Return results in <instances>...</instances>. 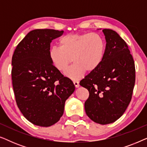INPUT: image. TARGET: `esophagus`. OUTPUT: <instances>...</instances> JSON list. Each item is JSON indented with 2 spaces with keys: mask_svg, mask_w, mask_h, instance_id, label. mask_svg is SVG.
Wrapping results in <instances>:
<instances>
[{
  "mask_svg": "<svg viewBox=\"0 0 147 147\" xmlns=\"http://www.w3.org/2000/svg\"><path fill=\"white\" fill-rule=\"evenodd\" d=\"M74 86H75L76 88H79L80 87V84H79V82L78 81H74Z\"/></svg>",
  "mask_w": 147,
  "mask_h": 147,
  "instance_id": "obj_1",
  "label": "esophagus"
}]
</instances>
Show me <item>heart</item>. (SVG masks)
<instances>
[{"mask_svg":"<svg viewBox=\"0 0 147 147\" xmlns=\"http://www.w3.org/2000/svg\"><path fill=\"white\" fill-rule=\"evenodd\" d=\"M58 44L59 48L50 49L49 59L60 71H65L73 61L74 65L65 73L71 80L80 79L86 71H94L104 58L105 43L97 33L69 34L62 37Z\"/></svg>","mask_w":147,"mask_h":147,"instance_id":"heart-1","label":"heart"}]
</instances>
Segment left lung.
Masks as SVG:
<instances>
[{
	"label": "left lung",
	"mask_w": 147,
	"mask_h": 147,
	"mask_svg": "<svg viewBox=\"0 0 147 147\" xmlns=\"http://www.w3.org/2000/svg\"><path fill=\"white\" fill-rule=\"evenodd\" d=\"M106 41L104 58L97 69L82 80L89 91L84 104L88 117L108 124L121 117L129 105L135 83V66L127 44L116 31L102 30Z\"/></svg>",
	"instance_id": "obj_1"
}]
</instances>
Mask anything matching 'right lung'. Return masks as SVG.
I'll use <instances>...</instances> for the list:
<instances>
[{"instance_id":"right-lung-1","label":"right lung","mask_w":147,"mask_h":147,"mask_svg":"<svg viewBox=\"0 0 147 147\" xmlns=\"http://www.w3.org/2000/svg\"><path fill=\"white\" fill-rule=\"evenodd\" d=\"M63 31L35 29L18 44L12 57L11 76L15 100L23 115L37 126L59 121L66 100L75 86L49 59L50 43Z\"/></svg>"}]
</instances>
